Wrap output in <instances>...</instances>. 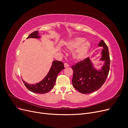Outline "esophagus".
<instances>
[{"instance_id":"esophagus-1","label":"esophagus","mask_w":128,"mask_h":128,"mask_svg":"<svg viewBox=\"0 0 128 128\" xmlns=\"http://www.w3.org/2000/svg\"><path fill=\"white\" fill-rule=\"evenodd\" d=\"M64 67H65V68H68V67H69V65L68 63H64Z\"/></svg>"}]
</instances>
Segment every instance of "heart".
Listing matches in <instances>:
<instances>
[{"label": "heart", "mask_w": 128, "mask_h": 128, "mask_svg": "<svg viewBox=\"0 0 128 128\" xmlns=\"http://www.w3.org/2000/svg\"><path fill=\"white\" fill-rule=\"evenodd\" d=\"M84 38L77 37L74 38L68 44L67 46L70 50H75L72 54L73 59L80 61L83 60L88 54L91 47V44L89 42H84Z\"/></svg>", "instance_id": "heart-1"}]
</instances>
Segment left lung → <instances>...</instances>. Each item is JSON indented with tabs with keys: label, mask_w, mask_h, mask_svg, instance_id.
Segmentation results:
<instances>
[{
	"label": "left lung",
	"mask_w": 128,
	"mask_h": 128,
	"mask_svg": "<svg viewBox=\"0 0 128 128\" xmlns=\"http://www.w3.org/2000/svg\"><path fill=\"white\" fill-rule=\"evenodd\" d=\"M98 46L103 47L100 60L104 62L101 68L96 70L89 58L72 67L73 70L72 86L78 91L83 94L91 93L99 89L108 75L110 58L108 47L103 40Z\"/></svg>",
	"instance_id": "8db88e82"
}]
</instances>
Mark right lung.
<instances>
[{
  "instance_id": "obj_1",
  "label": "right lung",
  "mask_w": 128,
  "mask_h": 128,
  "mask_svg": "<svg viewBox=\"0 0 128 128\" xmlns=\"http://www.w3.org/2000/svg\"><path fill=\"white\" fill-rule=\"evenodd\" d=\"M39 32L36 30L34 32L27 38H39ZM64 69V64L58 60H54L48 74L41 82L36 84H29L22 79L26 87L30 91L39 94H44L49 92L54 87L58 73Z\"/></svg>"
}]
</instances>
